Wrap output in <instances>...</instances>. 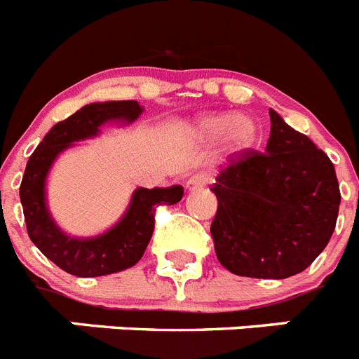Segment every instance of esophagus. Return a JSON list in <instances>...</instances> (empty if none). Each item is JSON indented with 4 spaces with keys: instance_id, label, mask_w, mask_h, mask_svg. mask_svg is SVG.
Here are the masks:
<instances>
[{
    "instance_id": "1",
    "label": "esophagus",
    "mask_w": 359,
    "mask_h": 359,
    "mask_svg": "<svg viewBox=\"0 0 359 359\" xmlns=\"http://www.w3.org/2000/svg\"><path fill=\"white\" fill-rule=\"evenodd\" d=\"M210 180H211L210 173H205V171H198V173H195V175L189 177L188 182H186V188H188L189 191H195V189H202L205 184L210 182Z\"/></svg>"
}]
</instances>
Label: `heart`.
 I'll list each match as a JSON object with an SVG mask.
<instances>
[{
	"instance_id": "b5f03b06",
	"label": "heart",
	"mask_w": 359,
	"mask_h": 359,
	"mask_svg": "<svg viewBox=\"0 0 359 359\" xmlns=\"http://www.w3.org/2000/svg\"><path fill=\"white\" fill-rule=\"evenodd\" d=\"M197 132L205 139H222L231 146H245L255 137L253 121L244 115L218 114L202 117L197 123Z\"/></svg>"
}]
</instances>
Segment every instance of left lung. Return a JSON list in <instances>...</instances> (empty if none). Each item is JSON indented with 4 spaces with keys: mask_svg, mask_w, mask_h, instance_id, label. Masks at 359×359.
<instances>
[{
    "mask_svg": "<svg viewBox=\"0 0 359 359\" xmlns=\"http://www.w3.org/2000/svg\"><path fill=\"white\" fill-rule=\"evenodd\" d=\"M266 151L229 158L211 191L218 262L238 276L289 278L316 260L336 227L339 184L330 158L269 110Z\"/></svg>",
    "mask_w": 359,
    "mask_h": 359,
    "instance_id": "8db88e82",
    "label": "left lung"
}]
</instances>
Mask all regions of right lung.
<instances>
[{"instance_id": "1", "label": "right lung", "mask_w": 359, "mask_h": 359, "mask_svg": "<svg viewBox=\"0 0 359 359\" xmlns=\"http://www.w3.org/2000/svg\"><path fill=\"white\" fill-rule=\"evenodd\" d=\"M142 114L137 101L92 102L55 124L30 155L20 186L25 222L30 240L57 267L81 278L102 276L135 266L154 235L155 208L171 205L182 198V186L139 188L128 211L111 229L93 238L68 236L55 226L45 202V182L52 162L72 142L90 139L108 121H133Z\"/></svg>"}]
</instances>
